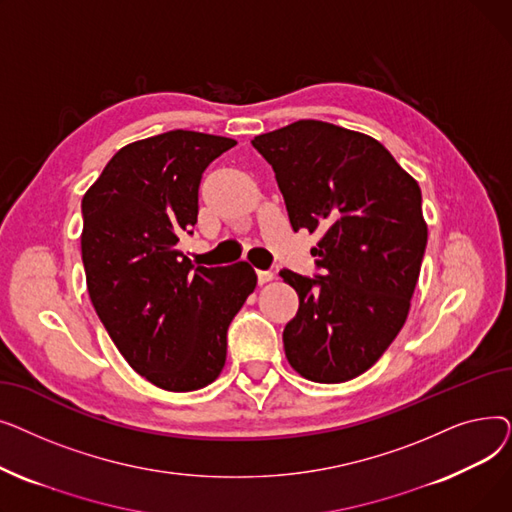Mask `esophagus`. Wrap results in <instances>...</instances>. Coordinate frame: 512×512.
<instances>
[{
    "label": "esophagus",
    "mask_w": 512,
    "mask_h": 512,
    "mask_svg": "<svg viewBox=\"0 0 512 512\" xmlns=\"http://www.w3.org/2000/svg\"><path fill=\"white\" fill-rule=\"evenodd\" d=\"M274 280V274L272 272H265V270H259L257 272V282L259 284H267V282H272Z\"/></svg>",
    "instance_id": "1"
}]
</instances>
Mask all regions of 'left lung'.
<instances>
[{
	"label": "left lung",
	"mask_w": 512,
	"mask_h": 512,
	"mask_svg": "<svg viewBox=\"0 0 512 512\" xmlns=\"http://www.w3.org/2000/svg\"><path fill=\"white\" fill-rule=\"evenodd\" d=\"M276 172L292 230H319L326 276H280L299 294L282 340L294 371L319 384L357 378L405 326L427 245L421 188L363 132L299 120L255 137Z\"/></svg>",
	"instance_id": "left-lung-1"
}]
</instances>
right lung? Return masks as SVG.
<instances>
[{"label":"right lung","mask_w":512,"mask_h":512,"mask_svg":"<svg viewBox=\"0 0 512 512\" xmlns=\"http://www.w3.org/2000/svg\"><path fill=\"white\" fill-rule=\"evenodd\" d=\"M234 139L170 130L122 147L83 197L80 251L91 303L128 365L168 392L211 384L230 321L257 286L247 261L193 265L199 184Z\"/></svg>","instance_id":"add662e5"}]
</instances>
